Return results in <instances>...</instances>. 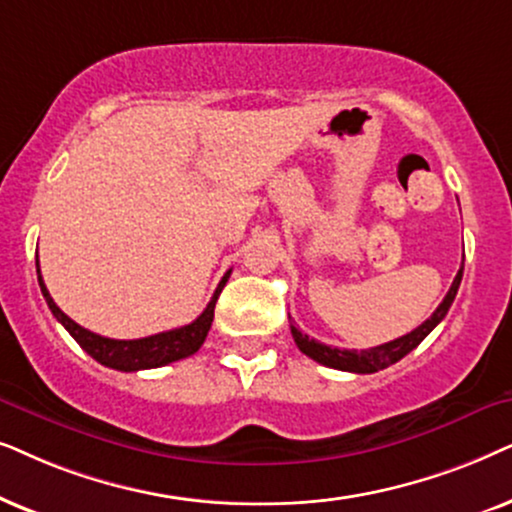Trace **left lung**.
I'll return each mask as SVG.
<instances>
[{
	"label": "left lung",
	"instance_id": "left-lung-1",
	"mask_svg": "<svg viewBox=\"0 0 512 512\" xmlns=\"http://www.w3.org/2000/svg\"><path fill=\"white\" fill-rule=\"evenodd\" d=\"M461 276H463V264H461L459 274H456V278H454L452 288H449V292L445 295V299H442L438 309L433 311V316L424 320L417 330L407 332V335L393 339V342L372 346V349H365V351L337 349V346H327V344L316 342V339H309V335H304L302 330H297L295 325H290L292 337H295V344L299 346V351L306 353V356L313 358L320 365L335 367V370H344V372H356V374L379 372L388 365L398 363L400 358H405L407 353L417 349V346L424 342L428 335H431L433 327L447 316L449 306H452L454 297H456V290H459V285H461Z\"/></svg>",
	"mask_w": 512,
	"mask_h": 512
}]
</instances>
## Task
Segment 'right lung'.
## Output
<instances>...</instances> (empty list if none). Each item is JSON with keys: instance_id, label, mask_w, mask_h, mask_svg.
<instances>
[{"instance_id": "right-lung-1", "label": "right lung", "mask_w": 512, "mask_h": 512, "mask_svg": "<svg viewBox=\"0 0 512 512\" xmlns=\"http://www.w3.org/2000/svg\"><path fill=\"white\" fill-rule=\"evenodd\" d=\"M229 274L222 276L220 285L215 288V295L210 299L206 309L194 323H189L185 327H175V330L168 332H159V335L152 337H142V339H109V337H100L95 332L86 330L79 323H74L70 316H65L63 311L58 309L53 297L46 290L42 271H39V260H37V278H39V288H42V295L49 304V309L53 316H56L58 323H63V327L70 335L77 339V344L84 349L88 356L98 360L100 365L105 367H114V370L121 372H138V370H149V367H161L168 363H175V360L189 358L194 356L196 351L201 349V344L206 342L210 325H213V316H215V302L220 297V292L224 285L229 281Z\"/></svg>"}]
</instances>
